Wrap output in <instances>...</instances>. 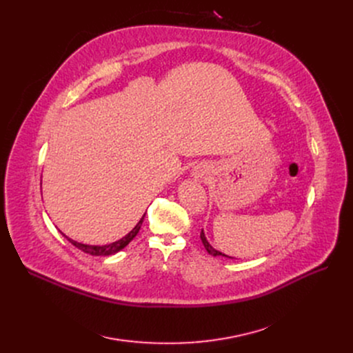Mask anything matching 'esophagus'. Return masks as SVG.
Wrapping results in <instances>:
<instances>
[{
  "label": "esophagus",
  "instance_id": "34e87169",
  "mask_svg": "<svg viewBox=\"0 0 353 353\" xmlns=\"http://www.w3.org/2000/svg\"><path fill=\"white\" fill-rule=\"evenodd\" d=\"M198 174H199V176H198V177H201V176H203V173H198Z\"/></svg>",
  "mask_w": 353,
  "mask_h": 353
}]
</instances>
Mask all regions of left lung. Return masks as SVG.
<instances>
[{
  "instance_id": "left-lung-1",
  "label": "left lung",
  "mask_w": 353,
  "mask_h": 353,
  "mask_svg": "<svg viewBox=\"0 0 353 353\" xmlns=\"http://www.w3.org/2000/svg\"><path fill=\"white\" fill-rule=\"evenodd\" d=\"M199 237H201V241H203V244H204L205 250L208 251V254H211V256H214V257H219V256H221V257H226V259H233V257H229V256H226V254L221 253V251H218L216 248H214V247L210 244V241L207 240L204 230H201V234H199Z\"/></svg>"
}]
</instances>
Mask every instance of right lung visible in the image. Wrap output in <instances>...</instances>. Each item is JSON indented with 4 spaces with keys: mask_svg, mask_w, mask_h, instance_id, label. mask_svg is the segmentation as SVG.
Segmentation results:
<instances>
[{
    "mask_svg": "<svg viewBox=\"0 0 353 353\" xmlns=\"http://www.w3.org/2000/svg\"><path fill=\"white\" fill-rule=\"evenodd\" d=\"M145 214H146V212H145ZM145 214L142 215V218L139 219V222L132 228V230H131L130 233H127L124 237H121L120 240L113 241V243H110V244H103V245L83 244V243H78V241L70 239V237L65 236L61 230H60V233H61L71 244H74L77 248H79L81 251H83V253H86V254H90V256H102V257H105V256H113V254L119 253V251H121V250L138 234V232H139V229H141V225H142V222H143Z\"/></svg>",
    "mask_w": 353,
    "mask_h": 353,
    "instance_id": "right-lung-1",
    "label": "right lung"
}]
</instances>
